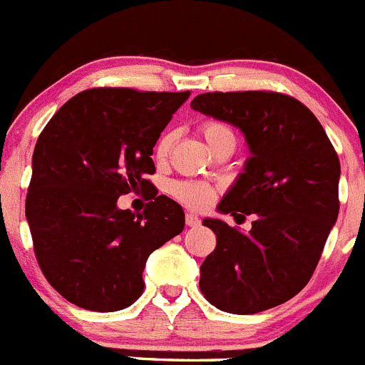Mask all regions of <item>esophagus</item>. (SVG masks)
I'll return each instance as SVG.
<instances>
[{"instance_id":"obj_1","label":"esophagus","mask_w":365,"mask_h":365,"mask_svg":"<svg viewBox=\"0 0 365 365\" xmlns=\"http://www.w3.org/2000/svg\"><path fill=\"white\" fill-rule=\"evenodd\" d=\"M185 223H187V227H198L200 217L196 216L194 212H187L185 214Z\"/></svg>"}]
</instances>
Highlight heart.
<instances>
[{
	"mask_svg": "<svg viewBox=\"0 0 365 365\" xmlns=\"http://www.w3.org/2000/svg\"><path fill=\"white\" fill-rule=\"evenodd\" d=\"M202 133L212 149L223 144V142H236V133H234V129L229 124H225V122L220 120L205 122L202 125ZM173 144H175V133H163L155 145V158L158 162H163L169 156V153H171ZM171 192L175 194L180 202H183L189 207H194V209L205 207L214 196L212 187L203 182H176L173 183Z\"/></svg>",
	"mask_w": 365,
	"mask_h": 365,
	"instance_id": "b5f03b06",
	"label": "heart"
}]
</instances>
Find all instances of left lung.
Here are the masks:
<instances>
[{
	"instance_id": "1",
	"label": "left lung",
	"mask_w": 365,
	"mask_h": 365,
	"mask_svg": "<svg viewBox=\"0 0 365 365\" xmlns=\"http://www.w3.org/2000/svg\"><path fill=\"white\" fill-rule=\"evenodd\" d=\"M194 111L227 122L250 156L217 212L254 214L250 232L205 217L217 245L200 288L221 312L248 315L290 301L308 284L339 216L340 162L315 115L272 91L203 93Z\"/></svg>"
}]
</instances>
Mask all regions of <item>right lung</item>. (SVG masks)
Here are the masks:
<instances>
[{"label": "right lung", "mask_w": 365, "mask_h": 365, "mask_svg": "<svg viewBox=\"0 0 365 365\" xmlns=\"http://www.w3.org/2000/svg\"><path fill=\"white\" fill-rule=\"evenodd\" d=\"M190 91L95 88L50 118L37 138L26 221L37 263L66 301L118 312L144 290L148 257L185 227L180 203L156 196L153 148ZM144 190V213L118 209Z\"/></svg>", "instance_id": "add662e5"}]
</instances>
